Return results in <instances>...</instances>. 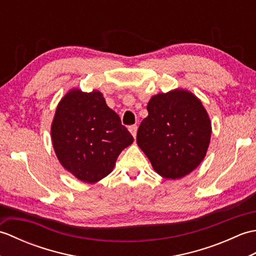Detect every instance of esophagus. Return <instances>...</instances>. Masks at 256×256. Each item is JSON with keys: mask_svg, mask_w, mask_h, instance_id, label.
I'll return each mask as SVG.
<instances>
[{"mask_svg": "<svg viewBox=\"0 0 256 256\" xmlns=\"http://www.w3.org/2000/svg\"><path fill=\"white\" fill-rule=\"evenodd\" d=\"M128 131L133 135V138L136 136V132H138V126L136 125H131V126H128Z\"/></svg>", "mask_w": 256, "mask_h": 256, "instance_id": "esophagus-1", "label": "esophagus"}]
</instances>
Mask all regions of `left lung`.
<instances>
[{"mask_svg":"<svg viewBox=\"0 0 256 256\" xmlns=\"http://www.w3.org/2000/svg\"><path fill=\"white\" fill-rule=\"evenodd\" d=\"M148 111L136 142L155 172L179 179L194 170L211 138V122L201 101L188 90L175 89L152 96Z\"/></svg>","mask_w":256,"mask_h":256,"instance_id":"8db88e82","label":"left lung"}]
</instances>
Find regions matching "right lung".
<instances>
[{"label":"right lung","instance_id":"1","mask_svg":"<svg viewBox=\"0 0 256 256\" xmlns=\"http://www.w3.org/2000/svg\"><path fill=\"white\" fill-rule=\"evenodd\" d=\"M52 142L64 170L81 182L94 184L113 170L133 136L100 91L72 89L57 106Z\"/></svg>","mask_w":256,"mask_h":256}]
</instances>
